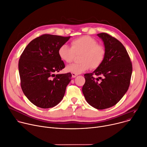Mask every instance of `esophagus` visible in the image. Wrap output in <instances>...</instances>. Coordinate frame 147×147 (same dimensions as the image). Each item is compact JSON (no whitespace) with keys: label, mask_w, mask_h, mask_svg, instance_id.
<instances>
[{"label":"esophagus","mask_w":147,"mask_h":147,"mask_svg":"<svg viewBox=\"0 0 147 147\" xmlns=\"http://www.w3.org/2000/svg\"><path fill=\"white\" fill-rule=\"evenodd\" d=\"M71 74H72V77L73 78H75L78 76V74H76V73H72Z\"/></svg>","instance_id":"obj_1"}]
</instances>
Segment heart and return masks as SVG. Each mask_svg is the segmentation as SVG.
Returning a JSON list of instances; mask_svg holds the SVG:
<instances>
[{
	"label": "heart",
	"mask_w": 147,
	"mask_h": 147,
	"mask_svg": "<svg viewBox=\"0 0 147 147\" xmlns=\"http://www.w3.org/2000/svg\"><path fill=\"white\" fill-rule=\"evenodd\" d=\"M81 54L79 57L80 63H74L67 66L66 70L76 74H80L90 67L98 68L104 61L106 50L105 47L98 44L97 41L89 36H83L71 42V47L67 45L60 47L58 55L63 61L70 63L75 56Z\"/></svg>",
	"instance_id": "heart-1"
}]
</instances>
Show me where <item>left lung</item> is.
<instances>
[{"label":"left lung","mask_w":147,"mask_h":147,"mask_svg":"<svg viewBox=\"0 0 147 147\" xmlns=\"http://www.w3.org/2000/svg\"><path fill=\"white\" fill-rule=\"evenodd\" d=\"M97 36L106 50L102 63L92 73L84 74L82 91L87 102L98 110L115 105L127 91L132 71V63L123 45L107 33ZM96 75L100 77L95 78Z\"/></svg>","instance_id":"obj_1"}]
</instances>
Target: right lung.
Wrapping results in <instances>:
<instances>
[{"instance_id": "obj_1", "label": "right lung", "mask_w": 147, "mask_h": 147, "mask_svg": "<svg viewBox=\"0 0 147 147\" xmlns=\"http://www.w3.org/2000/svg\"><path fill=\"white\" fill-rule=\"evenodd\" d=\"M70 37L43 34L31 41L20 56L19 72L22 91L38 107H53L64 96L71 74L55 73L65 67L58 50Z\"/></svg>"}]
</instances>
